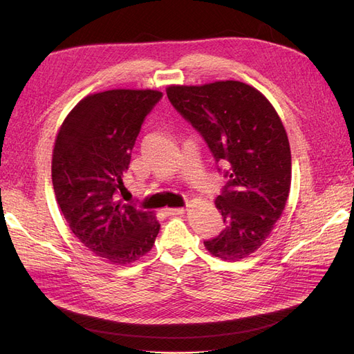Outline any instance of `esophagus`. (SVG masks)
I'll return each instance as SVG.
<instances>
[{
    "label": "esophagus",
    "instance_id": "esophagus-1",
    "mask_svg": "<svg viewBox=\"0 0 354 354\" xmlns=\"http://www.w3.org/2000/svg\"><path fill=\"white\" fill-rule=\"evenodd\" d=\"M185 211V208H165L167 216H180V214H183Z\"/></svg>",
    "mask_w": 354,
    "mask_h": 354
}]
</instances>
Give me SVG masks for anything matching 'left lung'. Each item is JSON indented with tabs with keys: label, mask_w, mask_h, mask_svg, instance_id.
Segmentation results:
<instances>
[{
	"label": "left lung",
	"mask_w": 354,
	"mask_h": 354,
	"mask_svg": "<svg viewBox=\"0 0 354 354\" xmlns=\"http://www.w3.org/2000/svg\"><path fill=\"white\" fill-rule=\"evenodd\" d=\"M171 104L205 138L229 183L216 199L226 227L205 248L226 261L255 252L281 218L291 189V149L266 95L241 81L169 85Z\"/></svg>",
	"instance_id": "1"
}]
</instances>
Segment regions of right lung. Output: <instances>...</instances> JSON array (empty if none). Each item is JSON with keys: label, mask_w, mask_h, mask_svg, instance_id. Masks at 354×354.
I'll return each instance as SVG.
<instances>
[{"label": "right lung", "mask_w": 354, "mask_h": 354, "mask_svg": "<svg viewBox=\"0 0 354 354\" xmlns=\"http://www.w3.org/2000/svg\"><path fill=\"white\" fill-rule=\"evenodd\" d=\"M158 90H108L84 97L60 125L51 160L56 201L72 233L97 257L125 266L152 250L153 212L118 201L122 178Z\"/></svg>", "instance_id": "1"}]
</instances>
